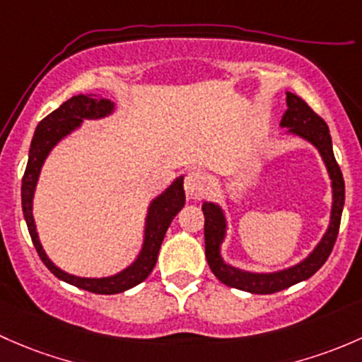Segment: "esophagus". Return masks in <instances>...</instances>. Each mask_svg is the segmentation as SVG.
Here are the masks:
<instances>
[{"instance_id": "34e87169", "label": "esophagus", "mask_w": 362, "mask_h": 362, "mask_svg": "<svg viewBox=\"0 0 362 362\" xmlns=\"http://www.w3.org/2000/svg\"><path fill=\"white\" fill-rule=\"evenodd\" d=\"M185 192L186 197L192 200H199L206 195L207 192V181L206 176L199 170H192V173L186 174L185 177Z\"/></svg>"}]
</instances>
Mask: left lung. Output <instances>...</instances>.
I'll list each match as a JSON object with an SVG mask.
<instances>
[{
  "instance_id": "1",
  "label": "left lung",
  "mask_w": 362,
  "mask_h": 362,
  "mask_svg": "<svg viewBox=\"0 0 362 362\" xmlns=\"http://www.w3.org/2000/svg\"><path fill=\"white\" fill-rule=\"evenodd\" d=\"M286 103H288V110L282 115L281 127L288 129L286 134H293V136L308 141L319 151L320 158H322L324 165L327 169V174H329L331 189H333L329 225H327L326 233L320 238L319 244L315 245L314 251L307 258L301 259L300 263L284 268V270L267 272V274L242 270V268L226 263L221 256V244L225 242L226 230H228V223H226V216L223 209L214 202H204L202 206L204 218H206L204 237H206V258L209 268L223 284L252 294L277 293L312 277L326 263L331 251H333L338 230H340L341 211H344L345 204L344 176H341L340 167L334 160L333 143H331L329 129H327L326 122L319 115H315L303 99L291 94V92L286 94Z\"/></svg>"
}]
</instances>
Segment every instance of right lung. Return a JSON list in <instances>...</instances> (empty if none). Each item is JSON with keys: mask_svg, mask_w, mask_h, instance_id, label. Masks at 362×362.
I'll return each mask as SVG.
<instances>
[{"mask_svg": "<svg viewBox=\"0 0 362 362\" xmlns=\"http://www.w3.org/2000/svg\"><path fill=\"white\" fill-rule=\"evenodd\" d=\"M113 111L115 103L107 99L90 98V95H73L66 103H62L57 110L52 111L36 127L31 148H29L28 167H25L24 177H22V212H24V219L28 223L29 235H31L33 244H35L45 267L61 281L95 294L124 293L127 289L141 284L155 268L167 228L176 218L177 212L185 207V188H182V176H180L176 177V181H173V185L165 192L160 193L150 202L146 221H144L143 245H141L137 258L124 270L110 275V277H78V275L61 270L48 258L47 252L43 251L42 242H40L35 216H33V199H35V189L45 160L66 136H69L83 124V120H100V118L113 115Z\"/></svg>", "mask_w": 362, "mask_h": 362, "instance_id": "add662e5", "label": "right lung"}]
</instances>
